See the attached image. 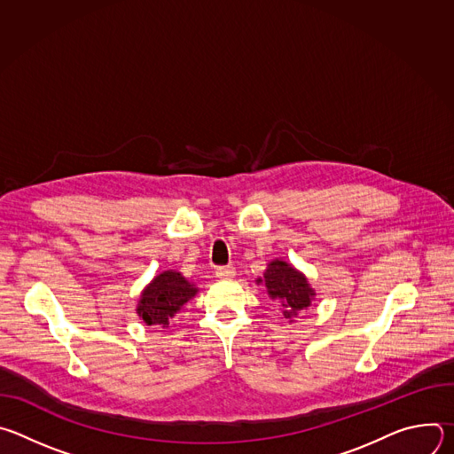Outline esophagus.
<instances>
[{"label": "esophagus", "instance_id": "34e87169", "mask_svg": "<svg viewBox=\"0 0 454 454\" xmlns=\"http://www.w3.org/2000/svg\"><path fill=\"white\" fill-rule=\"evenodd\" d=\"M215 277L217 278H233L235 277V268H231V266H219V268H215Z\"/></svg>", "mask_w": 454, "mask_h": 454}]
</instances>
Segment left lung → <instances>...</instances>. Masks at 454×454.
Returning <instances> with one entry per match:
<instances>
[{
	"instance_id": "8db88e82",
	"label": "left lung",
	"mask_w": 454,
	"mask_h": 454,
	"mask_svg": "<svg viewBox=\"0 0 454 454\" xmlns=\"http://www.w3.org/2000/svg\"><path fill=\"white\" fill-rule=\"evenodd\" d=\"M264 278L270 296L280 301L286 317H291L298 314V310L310 305L314 291L309 287L305 277L287 262H271L264 273Z\"/></svg>"
}]
</instances>
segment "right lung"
<instances>
[{
	"instance_id": "1",
	"label": "right lung",
	"mask_w": 454,
	"mask_h": 454,
	"mask_svg": "<svg viewBox=\"0 0 454 454\" xmlns=\"http://www.w3.org/2000/svg\"><path fill=\"white\" fill-rule=\"evenodd\" d=\"M196 293L198 289L181 273L165 271L145 287L137 310L147 325H168L176 312Z\"/></svg>"
}]
</instances>
